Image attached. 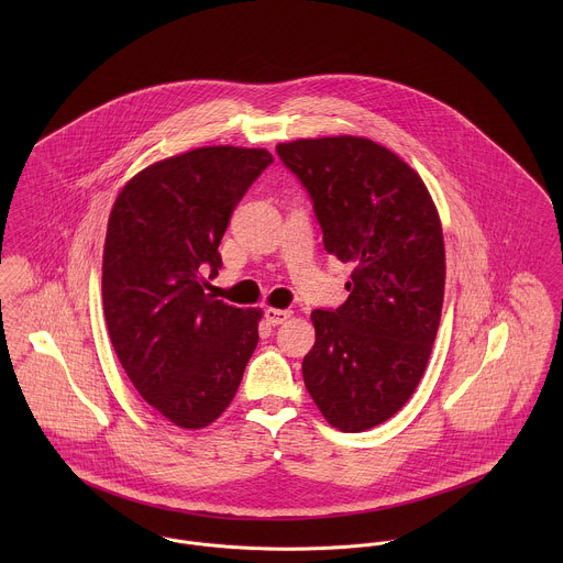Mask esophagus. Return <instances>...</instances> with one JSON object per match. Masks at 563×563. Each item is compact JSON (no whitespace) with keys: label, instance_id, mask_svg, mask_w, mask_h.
Wrapping results in <instances>:
<instances>
[{"label":"esophagus","instance_id":"obj_1","mask_svg":"<svg viewBox=\"0 0 563 563\" xmlns=\"http://www.w3.org/2000/svg\"><path fill=\"white\" fill-rule=\"evenodd\" d=\"M292 317V312L290 310H277V308H268L266 312H264V319L268 321V324H284V322L288 321Z\"/></svg>","mask_w":563,"mask_h":563}]
</instances>
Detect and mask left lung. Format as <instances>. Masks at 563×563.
I'll list each match as a JSON object with an SVG mask.
<instances>
[{"mask_svg": "<svg viewBox=\"0 0 563 563\" xmlns=\"http://www.w3.org/2000/svg\"><path fill=\"white\" fill-rule=\"evenodd\" d=\"M277 154L312 199L324 251L353 264L346 301L312 312L303 382L329 424L366 431L427 368L444 301L440 217L420 175L368 139H301Z\"/></svg>", "mask_w": 563, "mask_h": 563, "instance_id": "left-lung-1", "label": "left lung"}]
</instances>
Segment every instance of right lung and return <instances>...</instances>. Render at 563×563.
<instances>
[{
  "label": "right lung",
  "mask_w": 563,
  "mask_h": 563,
  "mask_svg": "<svg viewBox=\"0 0 563 563\" xmlns=\"http://www.w3.org/2000/svg\"><path fill=\"white\" fill-rule=\"evenodd\" d=\"M266 150L201 147L156 162L119 192L103 244V314L139 395L181 429L214 422L257 346L260 310L208 295L219 244Z\"/></svg>",
  "instance_id": "right-lung-1"
}]
</instances>
